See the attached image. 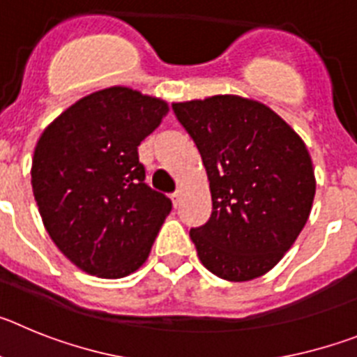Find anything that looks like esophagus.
Segmentation results:
<instances>
[{
	"label": "esophagus",
	"mask_w": 357,
	"mask_h": 357,
	"mask_svg": "<svg viewBox=\"0 0 357 357\" xmlns=\"http://www.w3.org/2000/svg\"><path fill=\"white\" fill-rule=\"evenodd\" d=\"M181 198H182V189H176L175 193L172 195V200H173V206H178L181 204Z\"/></svg>",
	"instance_id": "obj_1"
}]
</instances>
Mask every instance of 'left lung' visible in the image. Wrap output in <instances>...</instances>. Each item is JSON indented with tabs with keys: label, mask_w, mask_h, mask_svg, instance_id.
Wrapping results in <instances>:
<instances>
[{
	"label": "left lung",
	"mask_w": 357,
	"mask_h": 357,
	"mask_svg": "<svg viewBox=\"0 0 357 357\" xmlns=\"http://www.w3.org/2000/svg\"><path fill=\"white\" fill-rule=\"evenodd\" d=\"M209 178L213 213L191 229L202 264L230 282L264 275L307 222L317 178L302 137L264 103L236 94L173 103Z\"/></svg>",
	"instance_id": "left-lung-1"
}]
</instances>
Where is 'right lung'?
I'll return each mask as SVG.
<instances>
[{
    "mask_svg": "<svg viewBox=\"0 0 357 357\" xmlns=\"http://www.w3.org/2000/svg\"><path fill=\"white\" fill-rule=\"evenodd\" d=\"M168 110L160 98L114 85L73 103L37 141L31 189L40 218L82 272L121 279L148 259L172 200L144 184L137 146Z\"/></svg>",
    "mask_w": 357,
    "mask_h": 357,
    "instance_id": "obj_1",
    "label": "right lung"
}]
</instances>
